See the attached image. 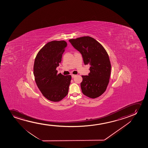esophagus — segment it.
<instances>
[{"label":"esophagus","instance_id":"34e87169","mask_svg":"<svg viewBox=\"0 0 148 148\" xmlns=\"http://www.w3.org/2000/svg\"><path fill=\"white\" fill-rule=\"evenodd\" d=\"M71 76H72V78H75L76 76V75H73V74H72V75H71Z\"/></svg>","mask_w":148,"mask_h":148}]
</instances>
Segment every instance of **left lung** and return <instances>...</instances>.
Listing matches in <instances>:
<instances>
[{"instance_id":"left-lung-1","label":"left lung","mask_w":148,"mask_h":148,"mask_svg":"<svg viewBox=\"0 0 148 148\" xmlns=\"http://www.w3.org/2000/svg\"><path fill=\"white\" fill-rule=\"evenodd\" d=\"M69 41L81 53L84 64L90 66L88 75L82 76V93L91 99L99 97L107 89L111 74V65L107 51L91 37H81Z\"/></svg>"}]
</instances>
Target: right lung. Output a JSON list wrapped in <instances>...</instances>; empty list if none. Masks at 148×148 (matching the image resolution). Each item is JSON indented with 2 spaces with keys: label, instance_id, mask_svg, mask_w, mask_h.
Here are the masks:
<instances>
[{
  "label": "right lung",
  "instance_id": "add662e5",
  "mask_svg": "<svg viewBox=\"0 0 148 148\" xmlns=\"http://www.w3.org/2000/svg\"><path fill=\"white\" fill-rule=\"evenodd\" d=\"M67 46L65 41H52L37 55L34 64L35 80L43 95L52 101H59L68 95L71 75L57 74V67Z\"/></svg>",
  "mask_w": 148,
  "mask_h": 148
}]
</instances>
